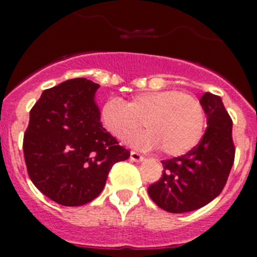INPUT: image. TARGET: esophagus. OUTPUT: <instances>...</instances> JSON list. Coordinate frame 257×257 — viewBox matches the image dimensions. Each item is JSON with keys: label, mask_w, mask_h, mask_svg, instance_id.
<instances>
[{"label": "esophagus", "mask_w": 257, "mask_h": 257, "mask_svg": "<svg viewBox=\"0 0 257 257\" xmlns=\"http://www.w3.org/2000/svg\"><path fill=\"white\" fill-rule=\"evenodd\" d=\"M130 160L133 161V162H142V161H144V157H143L142 154L138 153V152H131Z\"/></svg>", "instance_id": "esophagus-1"}]
</instances>
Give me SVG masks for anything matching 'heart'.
Listing matches in <instances>:
<instances>
[{
    "instance_id": "heart-1",
    "label": "heart",
    "mask_w": 257,
    "mask_h": 257,
    "mask_svg": "<svg viewBox=\"0 0 257 257\" xmlns=\"http://www.w3.org/2000/svg\"><path fill=\"white\" fill-rule=\"evenodd\" d=\"M104 127L114 138L127 139L142 128L148 130L133 136L130 145L138 149H154L179 157L187 154L202 139L206 126L205 109L197 97L176 90L138 94L128 103L110 97L100 112Z\"/></svg>"
}]
</instances>
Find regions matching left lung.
<instances>
[{
    "label": "left lung",
    "instance_id": "1",
    "mask_svg": "<svg viewBox=\"0 0 257 257\" xmlns=\"http://www.w3.org/2000/svg\"><path fill=\"white\" fill-rule=\"evenodd\" d=\"M201 104L207 128L196 148L181 157L162 161V178L148 188L158 207L183 213L198 210L221 193L234 162L231 122L221 97L206 92Z\"/></svg>",
    "mask_w": 257,
    "mask_h": 257
}]
</instances>
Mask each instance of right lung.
Wrapping results in <instances>:
<instances>
[{
	"mask_svg": "<svg viewBox=\"0 0 257 257\" xmlns=\"http://www.w3.org/2000/svg\"><path fill=\"white\" fill-rule=\"evenodd\" d=\"M100 86L68 79L45 90L29 113L23 151L31 180L59 205L74 207L96 198L115 162L130 152L101 126L95 94Z\"/></svg>",
	"mask_w": 257,
	"mask_h": 257,
	"instance_id": "right-lung-1",
	"label": "right lung"
}]
</instances>
